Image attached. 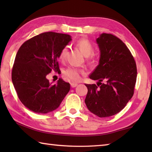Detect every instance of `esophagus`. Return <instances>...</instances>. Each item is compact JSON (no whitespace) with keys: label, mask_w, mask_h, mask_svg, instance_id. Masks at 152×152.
I'll list each match as a JSON object with an SVG mask.
<instances>
[{"label":"esophagus","mask_w":152,"mask_h":152,"mask_svg":"<svg viewBox=\"0 0 152 152\" xmlns=\"http://www.w3.org/2000/svg\"><path fill=\"white\" fill-rule=\"evenodd\" d=\"M70 85H71V87H72V88H75L76 86H78V84H76V83H74V82H72V83H71V84H70Z\"/></svg>","instance_id":"1"}]
</instances>
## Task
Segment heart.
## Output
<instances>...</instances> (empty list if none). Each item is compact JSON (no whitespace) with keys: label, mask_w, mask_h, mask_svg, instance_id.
<instances>
[{"label":"heart","mask_w":152,"mask_h":152,"mask_svg":"<svg viewBox=\"0 0 152 152\" xmlns=\"http://www.w3.org/2000/svg\"><path fill=\"white\" fill-rule=\"evenodd\" d=\"M76 45L86 57H88L93 52V45H92L91 42L88 39H86V38L79 39L76 42ZM68 46H65V47L61 49L60 55H59V59L61 61L65 60L67 53H68ZM93 56H91L90 58H88V61H92L93 60ZM64 74L66 77H68V78H70L72 81L78 82L81 80L82 75H83L84 74V71L83 70H81V69L75 68V67L70 66L64 70Z\"/></svg>","instance_id":"obj_1"}]
</instances>
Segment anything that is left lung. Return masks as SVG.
<instances>
[{"instance_id": "obj_1", "label": "left lung", "mask_w": 152, "mask_h": 152, "mask_svg": "<svg viewBox=\"0 0 152 152\" xmlns=\"http://www.w3.org/2000/svg\"><path fill=\"white\" fill-rule=\"evenodd\" d=\"M96 42L101 52L99 64L89 77L99 82L97 85L85 84V103L96 116L108 117L119 113L132 98L137 67L129 50L116 36L102 33Z\"/></svg>"}]
</instances>
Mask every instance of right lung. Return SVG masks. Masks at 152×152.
<instances>
[{
    "label": "right lung",
    "mask_w": 152,
    "mask_h": 152,
    "mask_svg": "<svg viewBox=\"0 0 152 152\" xmlns=\"http://www.w3.org/2000/svg\"><path fill=\"white\" fill-rule=\"evenodd\" d=\"M71 40L69 35L45 32L28 39L19 49L12 69V82L27 109L37 113L51 112L68 94L70 84L59 78L52 84L46 76L51 71H60L59 55Z\"/></svg>",
    "instance_id": "obj_1"
}]
</instances>
